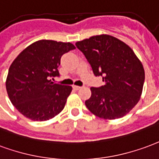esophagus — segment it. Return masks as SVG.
<instances>
[{
	"instance_id": "34e87169",
	"label": "esophagus",
	"mask_w": 159,
	"mask_h": 159,
	"mask_svg": "<svg viewBox=\"0 0 159 159\" xmlns=\"http://www.w3.org/2000/svg\"><path fill=\"white\" fill-rule=\"evenodd\" d=\"M73 88L75 89V90H80V86H78V85H73Z\"/></svg>"
}]
</instances>
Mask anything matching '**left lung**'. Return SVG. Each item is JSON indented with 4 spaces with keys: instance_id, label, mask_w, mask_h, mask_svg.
I'll return each mask as SVG.
<instances>
[{
    "instance_id": "1",
    "label": "left lung",
    "mask_w": 159,
    "mask_h": 159,
    "mask_svg": "<svg viewBox=\"0 0 159 159\" xmlns=\"http://www.w3.org/2000/svg\"><path fill=\"white\" fill-rule=\"evenodd\" d=\"M91 64L96 76L105 84L91 87V97L85 106L104 119L122 118L137 104L142 92L145 72L133 50L108 34L91 36L76 42Z\"/></svg>"
}]
</instances>
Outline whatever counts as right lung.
Instances as JSON below:
<instances>
[{"mask_svg": "<svg viewBox=\"0 0 159 159\" xmlns=\"http://www.w3.org/2000/svg\"><path fill=\"white\" fill-rule=\"evenodd\" d=\"M75 49L69 42L35 41L15 58L6 81L12 105L26 118L34 121L52 119L64 108L72 86L54 84L57 68L64 53Z\"/></svg>", "mask_w": 159, "mask_h": 159, "instance_id": "obj_1", "label": "right lung"}]
</instances>
